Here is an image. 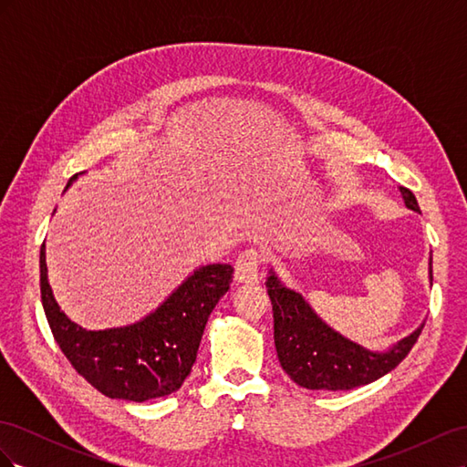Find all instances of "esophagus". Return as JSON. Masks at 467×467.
Here are the masks:
<instances>
[{"label":"esophagus","mask_w":467,"mask_h":467,"mask_svg":"<svg viewBox=\"0 0 467 467\" xmlns=\"http://www.w3.org/2000/svg\"><path fill=\"white\" fill-rule=\"evenodd\" d=\"M263 263L261 251L245 249L235 261V280L242 285H255L259 278V266Z\"/></svg>","instance_id":"1"}]
</instances>
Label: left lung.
I'll return each mask as SVG.
<instances>
[{
    "label": "left lung",
    "instance_id": "8db88e82",
    "mask_svg": "<svg viewBox=\"0 0 467 467\" xmlns=\"http://www.w3.org/2000/svg\"><path fill=\"white\" fill-rule=\"evenodd\" d=\"M400 191L405 206L420 212L415 194L405 187ZM429 275L432 280V266ZM265 285L273 304L275 347L280 366L296 384L307 389L337 391L372 384L409 355L425 327V323H420V327L386 352L368 350L333 331L317 317L302 294L286 288L273 271Z\"/></svg>",
    "mask_w": 467,
    "mask_h": 467
}]
</instances>
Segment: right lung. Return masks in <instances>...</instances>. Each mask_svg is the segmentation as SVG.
<instances>
[{
	"instance_id": "add662e5",
	"label": "right lung",
	"mask_w": 467,
	"mask_h": 467,
	"mask_svg": "<svg viewBox=\"0 0 467 467\" xmlns=\"http://www.w3.org/2000/svg\"><path fill=\"white\" fill-rule=\"evenodd\" d=\"M232 275V265L201 266L144 319L126 327L88 331L54 300L45 244L40 247V298L56 343L78 374L110 400L142 403L182 386L212 309L230 290Z\"/></svg>"
}]
</instances>
